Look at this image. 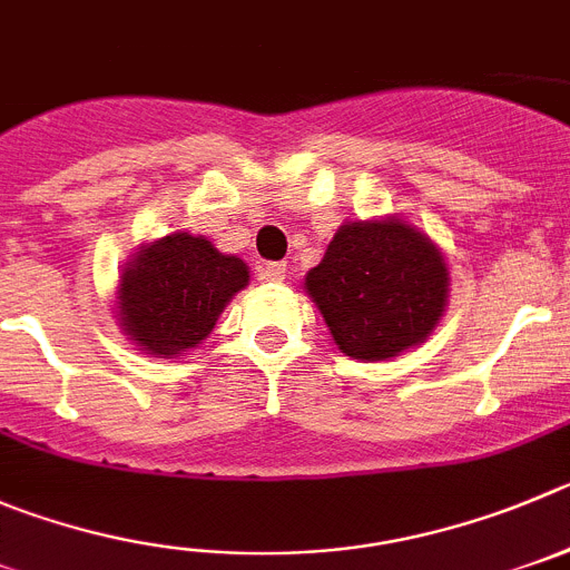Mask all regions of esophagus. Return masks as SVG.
Listing matches in <instances>:
<instances>
[{
  "label": "esophagus",
  "instance_id": "34e87169",
  "mask_svg": "<svg viewBox=\"0 0 570 570\" xmlns=\"http://www.w3.org/2000/svg\"><path fill=\"white\" fill-rule=\"evenodd\" d=\"M286 275V264L284 261H273V264H267V267L261 269V278L269 281V284H281Z\"/></svg>",
  "mask_w": 570,
  "mask_h": 570
}]
</instances>
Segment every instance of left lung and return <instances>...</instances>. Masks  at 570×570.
<instances>
[{
	"mask_svg": "<svg viewBox=\"0 0 570 570\" xmlns=\"http://www.w3.org/2000/svg\"><path fill=\"white\" fill-rule=\"evenodd\" d=\"M306 292L345 357L376 363L430 337L450 273L441 249L396 216L345 222L306 275Z\"/></svg>",
	"mask_w": 570,
	"mask_h": 570,
	"instance_id": "obj_1",
	"label": "left lung"
}]
</instances>
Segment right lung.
<instances>
[{
  "label": "right lung",
  "instance_id": "right-lung-1",
  "mask_svg": "<svg viewBox=\"0 0 570 570\" xmlns=\"http://www.w3.org/2000/svg\"><path fill=\"white\" fill-rule=\"evenodd\" d=\"M249 269L205 236L171 233L146 244L117 284V321L146 354L177 357L213 332Z\"/></svg>",
  "mask_w": 570,
  "mask_h": 570
}]
</instances>
